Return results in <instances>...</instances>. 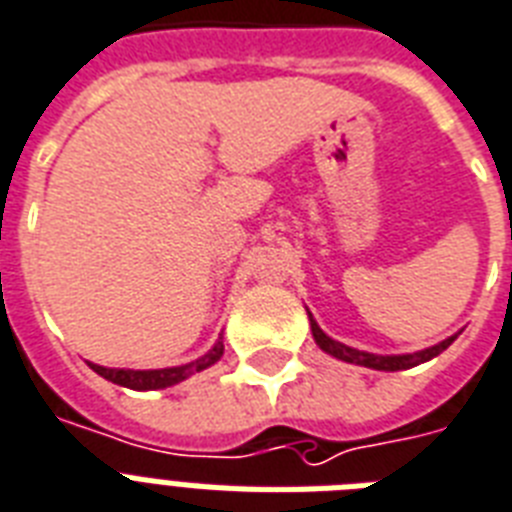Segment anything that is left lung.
Masks as SVG:
<instances>
[{
  "label": "left lung",
  "instance_id": "left-lung-1",
  "mask_svg": "<svg viewBox=\"0 0 512 512\" xmlns=\"http://www.w3.org/2000/svg\"><path fill=\"white\" fill-rule=\"evenodd\" d=\"M312 335H314V341H317V346H320L322 351H327L330 357L343 359V362H351V365H362V367H372V370H386V372L410 370V367L420 365V362H428V359L439 357L441 351L449 349V346H452V341H455V335H452V338H447V341L436 343V346H431V349L418 351V354H399V357H375V354H367V351H357V349H351V346H346V343L333 341L330 335L322 333L320 325H317L314 320H312Z\"/></svg>",
  "mask_w": 512,
  "mask_h": 512
}]
</instances>
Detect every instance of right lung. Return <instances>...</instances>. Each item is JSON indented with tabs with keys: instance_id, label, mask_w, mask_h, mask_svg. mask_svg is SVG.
<instances>
[{
	"instance_id": "obj_1",
	"label": "right lung",
	"mask_w": 512,
	"mask_h": 512,
	"mask_svg": "<svg viewBox=\"0 0 512 512\" xmlns=\"http://www.w3.org/2000/svg\"><path fill=\"white\" fill-rule=\"evenodd\" d=\"M222 354H224V346L222 343H216L206 357L195 359V362L182 367H166V370H113V367L92 365V362H89V367H92L97 375H102L105 380L118 383V386L134 388V391H150V388H169L174 386V383H179V380L195 375V372L206 370V367H211L214 362H219Z\"/></svg>"
}]
</instances>
